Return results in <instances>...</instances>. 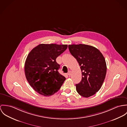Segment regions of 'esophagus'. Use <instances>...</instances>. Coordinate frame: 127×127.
Returning <instances> with one entry per match:
<instances>
[{
  "instance_id": "1",
  "label": "esophagus",
  "mask_w": 127,
  "mask_h": 127,
  "mask_svg": "<svg viewBox=\"0 0 127 127\" xmlns=\"http://www.w3.org/2000/svg\"><path fill=\"white\" fill-rule=\"evenodd\" d=\"M71 74V70H69V72H68V75H70Z\"/></svg>"
}]
</instances>
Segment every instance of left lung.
Wrapping results in <instances>:
<instances>
[{"instance_id": "obj_1", "label": "left lung", "mask_w": 127, "mask_h": 127, "mask_svg": "<svg viewBox=\"0 0 127 127\" xmlns=\"http://www.w3.org/2000/svg\"><path fill=\"white\" fill-rule=\"evenodd\" d=\"M71 55L77 61L82 71V80L75 85L82 96L89 97L101 88L105 78L107 65L105 58L97 48L88 45H69Z\"/></svg>"}]
</instances>
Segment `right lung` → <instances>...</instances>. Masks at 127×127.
Returning <instances> with one entry per match:
<instances>
[{"mask_svg": "<svg viewBox=\"0 0 127 127\" xmlns=\"http://www.w3.org/2000/svg\"><path fill=\"white\" fill-rule=\"evenodd\" d=\"M67 45L41 44L34 48L26 58L24 70L26 79L37 93L49 96L57 92L66 80L58 72L57 57Z\"/></svg>", "mask_w": 127, "mask_h": 127, "instance_id": "1", "label": "right lung"}]
</instances>
